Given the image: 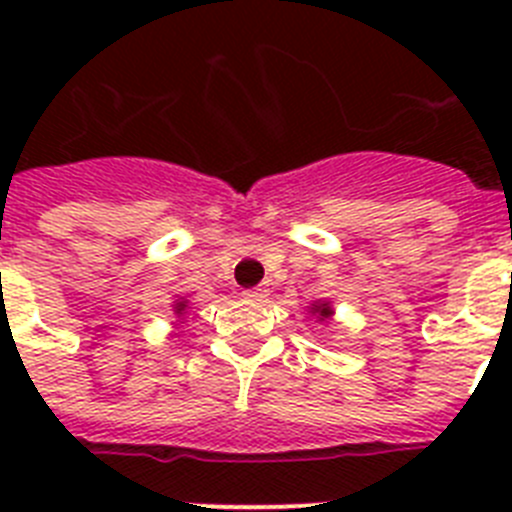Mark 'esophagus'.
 <instances>
[{
    "mask_svg": "<svg viewBox=\"0 0 512 512\" xmlns=\"http://www.w3.org/2000/svg\"><path fill=\"white\" fill-rule=\"evenodd\" d=\"M243 297H246L248 302H261V300H266V297H269V289H266V287L246 289V292H243Z\"/></svg>",
    "mask_w": 512,
    "mask_h": 512,
    "instance_id": "obj_1",
    "label": "esophagus"
}]
</instances>
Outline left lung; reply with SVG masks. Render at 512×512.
<instances>
[{
    "label": "left lung",
    "mask_w": 512,
    "mask_h": 512,
    "mask_svg": "<svg viewBox=\"0 0 512 512\" xmlns=\"http://www.w3.org/2000/svg\"><path fill=\"white\" fill-rule=\"evenodd\" d=\"M307 315L315 318V323H330L333 315H336V310H333V305H330L328 300H315L310 307H307Z\"/></svg>",
    "instance_id": "obj_1"
}]
</instances>
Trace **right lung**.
I'll list each match as a JSON object with an SVG mask.
<instances>
[{
    "mask_svg": "<svg viewBox=\"0 0 512 512\" xmlns=\"http://www.w3.org/2000/svg\"><path fill=\"white\" fill-rule=\"evenodd\" d=\"M171 310H174L176 318L184 320V315H187V312H189V300H187V297H176L174 305H171Z\"/></svg>",
    "mask_w": 512,
    "mask_h": 512,
    "instance_id": "1",
    "label": "right lung"
}]
</instances>
